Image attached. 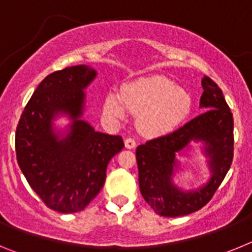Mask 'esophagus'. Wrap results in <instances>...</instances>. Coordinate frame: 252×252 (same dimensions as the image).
<instances>
[{
  "instance_id": "obj_1",
  "label": "esophagus",
  "mask_w": 252,
  "mask_h": 252,
  "mask_svg": "<svg viewBox=\"0 0 252 252\" xmlns=\"http://www.w3.org/2000/svg\"><path fill=\"white\" fill-rule=\"evenodd\" d=\"M125 146L127 149H133L136 146V141H135V139H132V137H128V139L125 140Z\"/></svg>"
}]
</instances>
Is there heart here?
<instances>
[{"mask_svg":"<svg viewBox=\"0 0 252 252\" xmlns=\"http://www.w3.org/2000/svg\"><path fill=\"white\" fill-rule=\"evenodd\" d=\"M192 97L166 77L144 78L127 84L121 93H110L104 102L107 115L122 119L126 110L137 115V127L149 136L164 135L183 124L192 111Z\"/></svg>","mask_w":252,"mask_h":252,"instance_id":"obj_1","label":"heart"}]
</instances>
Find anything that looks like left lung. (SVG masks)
I'll return each mask as SVG.
<instances>
[{
	"label": "left lung",
	"instance_id": "1",
	"mask_svg": "<svg viewBox=\"0 0 252 252\" xmlns=\"http://www.w3.org/2000/svg\"><path fill=\"white\" fill-rule=\"evenodd\" d=\"M199 107L206 112L170 133L155 137L136 149L140 192L160 216L179 217L199 211L215 195L233 159V116L221 88L209 77L202 79ZM190 141H203L213 178L198 191L183 192L171 182L175 155Z\"/></svg>",
	"mask_w": 252,
	"mask_h": 252
}]
</instances>
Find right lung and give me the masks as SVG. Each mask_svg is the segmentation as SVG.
Instances as JSON below:
<instances>
[{
    "label": "right lung",
    "mask_w": 252,
    "mask_h": 252,
    "mask_svg": "<svg viewBox=\"0 0 252 252\" xmlns=\"http://www.w3.org/2000/svg\"><path fill=\"white\" fill-rule=\"evenodd\" d=\"M95 70L75 65L51 73L37 86L20 117L15 135L16 158L34 192L49 208L79 212L98 194L110 160L124 149L121 136L97 132L82 121L84 92ZM60 112L73 120L59 140L51 120Z\"/></svg>",
    "instance_id": "add662e5"
}]
</instances>
